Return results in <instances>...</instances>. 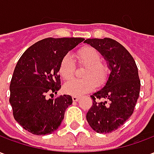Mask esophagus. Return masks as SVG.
<instances>
[{
	"label": "esophagus",
	"mask_w": 154,
	"mask_h": 154,
	"mask_svg": "<svg viewBox=\"0 0 154 154\" xmlns=\"http://www.w3.org/2000/svg\"><path fill=\"white\" fill-rule=\"evenodd\" d=\"M79 99H80V97H77V96H73L72 97V100L73 101H77Z\"/></svg>",
	"instance_id": "34e87169"
}]
</instances>
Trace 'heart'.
Instances as JSON below:
<instances>
[{"mask_svg":"<svg viewBox=\"0 0 154 154\" xmlns=\"http://www.w3.org/2000/svg\"><path fill=\"white\" fill-rule=\"evenodd\" d=\"M78 63L85 65L82 79H74L64 85L65 93L73 96H81L91 91L97 85H101L106 78L108 69L100 62L99 52L94 48L86 47L77 52ZM75 63L70 54H66L59 63V73L64 80H70L73 77Z\"/></svg>","mask_w":154,"mask_h":154,"instance_id":"b5f03b06","label":"heart"}]
</instances>
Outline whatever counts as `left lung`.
I'll return each mask as SVG.
<instances>
[{
	"instance_id": "left-lung-1",
	"label": "left lung",
	"mask_w": 154,
	"mask_h": 154,
	"mask_svg": "<svg viewBox=\"0 0 154 154\" xmlns=\"http://www.w3.org/2000/svg\"><path fill=\"white\" fill-rule=\"evenodd\" d=\"M84 43L103 56L110 71L104 87L91 96L93 102L87 120L96 132L110 133L133 114L140 91L138 67L128 50L112 38H88Z\"/></svg>"
}]
</instances>
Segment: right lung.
<instances>
[{"label":"right lung","instance_id":"obj_1","mask_svg":"<svg viewBox=\"0 0 154 154\" xmlns=\"http://www.w3.org/2000/svg\"><path fill=\"white\" fill-rule=\"evenodd\" d=\"M84 40L82 38H48L29 48L15 66L10 85V103L14 118L29 132L49 134L58 129L65 110L72 104L69 95L56 99L61 88L62 58Z\"/></svg>","mask_w":154,"mask_h":154}]
</instances>
